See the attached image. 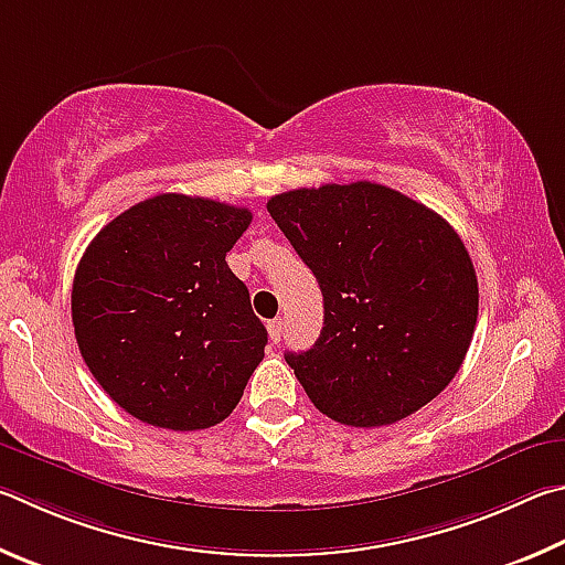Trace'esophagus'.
Segmentation results:
<instances>
[{
	"label": "esophagus",
	"mask_w": 565,
	"mask_h": 565,
	"mask_svg": "<svg viewBox=\"0 0 565 565\" xmlns=\"http://www.w3.org/2000/svg\"><path fill=\"white\" fill-rule=\"evenodd\" d=\"M267 334H270V342L277 344L282 338V322L280 320H270L267 322Z\"/></svg>",
	"instance_id": "1"
}]
</instances>
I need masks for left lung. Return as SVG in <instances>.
Wrapping results in <instances>:
<instances>
[{
	"label": "left lung",
	"mask_w": 565,
	"mask_h": 565,
	"mask_svg": "<svg viewBox=\"0 0 565 565\" xmlns=\"http://www.w3.org/2000/svg\"><path fill=\"white\" fill-rule=\"evenodd\" d=\"M267 213L322 290L318 342L285 354L315 407L348 427H387L444 392L479 315L457 231L370 181L273 195Z\"/></svg>",
	"instance_id": "1"
}]
</instances>
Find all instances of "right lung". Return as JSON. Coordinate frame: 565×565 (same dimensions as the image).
<instances>
[{
    "instance_id": "add662e5",
    "label": "right lung",
    "mask_w": 565,
    "mask_h": 565,
    "mask_svg": "<svg viewBox=\"0 0 565 565\" xmlns=\"http://www.w3.org/2000/svg\"><path fill=\"white\" fill-rule=\"evenodd\" d=\"M253 213L161 193L116 215L78 260L76 344L94 380L146 424H221L265 358L267 330L225 253Z\"/></svg>"
}]
</instances>
